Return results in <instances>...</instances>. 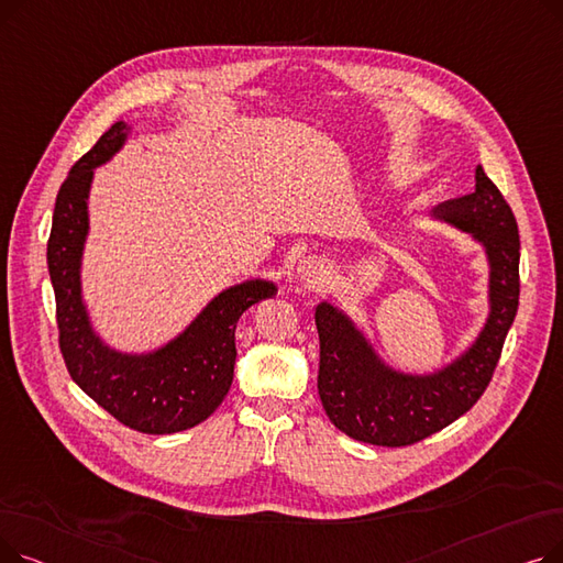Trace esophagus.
Returning <instances> with one entry per match:
<instances>
[{
	"label": "esophagus",
	"instance_id": "34e87169",
	"mask_svg": "<svg viewBox=\"0 0 563 563\" xmlns=\"http://www.w3.org/2000/svg\"><path fill=\"white\" fill-rule=\"evenodd\" d=\"M297 274H299V278L308 280V283H312V285L323 283V280H327V276H329L327 264H323V262H321L319 257H314V255H310V257H306V260L299 262Z\"/></svg>",
	"mask_w": 563,
	"mask_h": 563
}]
</instances>
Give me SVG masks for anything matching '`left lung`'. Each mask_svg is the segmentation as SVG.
<instances>
[{
  "label": "left lung",
  "instance_id": "left-lung-1",
  "mask_svg": "<svg viewBox=\"0 0 563 563\" xmlns=\"http://www.w3.org/2000/svg\"><path fill=\"white\" fill-rule=\"evenodd\" d=\"M431 219L467 234L482 246L488 266L486 319L452 361L429 372L401 369L386 361L369 333L344 308L321 301L314 310L317 390L323 410L349 438L380 448L412 445L475 406L518 312V223L484 168L475 170V191L442 202Z\"/></svg>",
  "mask_w": 563,
  "mask_h": 563
}]
</instances>
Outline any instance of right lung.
I'll use <instances>...</instances> for the list:
<instances>
[{
  "instance_id": "right-lung-1",
  "label": "right lung",
  "mask_w": 563,
  "mask_h": 563,
  "mask_svg": "<svg viewBox=\"0 0 563 563\" xmlns=\"http://www.w3.org/2000/svg\"><path fill=\"white\" fill-rule=\"evenodd\" d=\"M134 128L115 121L68 173L58 189L47 269L56 297L58 344L77 386L107 412L143 433H177L207 420L228 395L234 376V329L255 303L276 297L269 278L234 283L166 342L145 351H123L96 329L84 299L81 264L91 217L88 198L96 168L111 162Z\"/></svg>"
}]
</instances>
